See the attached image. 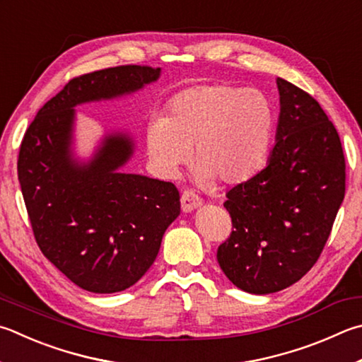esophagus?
I'll return each instance as SVG.
<instances>
[{
    "instance_id": "1",
    "label": "esophagus",
    "mask_w": 362,
    "mask_h": 362,
    "mask_svg": "<svg viewBox=\"0 0 362 362\" xmlns=\"http://www.w3.org/2000/svg\"><path fill=\"white\" fill-rule=\"evenodd\" d=\"M180 202H182V210H183V212H192V210L198 209L201 206L202 199L199 198L198 194L193 193L192 189H187V192H183L182 198H180Z\"/></svg>"
}]
</instances>
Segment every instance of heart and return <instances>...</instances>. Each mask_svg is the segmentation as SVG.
<instances>
[{
  "mask_svg": "<svg viewBox=\"0 0 362 362\" xmlns=\"http://www.w3.org/2000/svg\"><path fill=\"white\" fill-rule=\"evenodd\" d=\"M264 93L233 85H198L177 95L147 127V150L158 173L174 179L189 158L194 179L209 185L248 180L264 164L274 134Z\"/></svg>",
  "mask_w": 362,
  "mask_h": 362,
  "instance_id": "heart-1",
  "label": "heart"
}]
</instances>
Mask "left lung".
Wrapping results in <instances>:
<instances>
[{
  "label": "left lung",
  "instance_id": "obj_1",
  "mask_svg": "<svg viewBox=\"0 0 362 362\" xmlns=\"http://www.w3.org/2000/svg\"><path fill=\"white\" fill-rule=\"evenodd\" d=\"M277 144L267 166L228 192L233 231L216 250L221 271L247 293L285 290L318 261L345 196L336 127L307 91L277 78Z\"/></svg>",
  "mask_w": 362,
  "mask_h": 362
}]
</instances>
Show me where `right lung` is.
<instances>
[{
	"mask_svg": "<svg viewBox=\"0 0 362 362\" xmlns=\"http://www.w3.org/2000/svg\"><path fill=\"white\" fill-rule=\"evenodd\" d=\"M160 71L127 64L71 78L23 136L17 173L33 234L45 258L82 290L133 286L179 216L180 194L170 182L120 173L133 155L127 134L104 137L87 164L72 160L74 106L133 93Z\"/></svg>",
	"mask_w": 362,
	"mask_h": 362,
	"instance_id": "obj_1",
	"label": "right lung"
}]
</instances>
